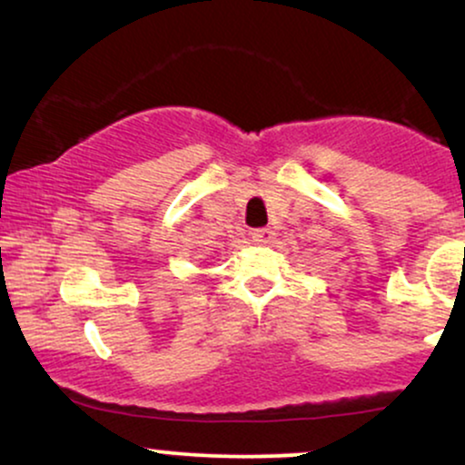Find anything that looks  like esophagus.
<instances>
[{
	"mask_svg": "<svg viewBox=\"0 0 465 465\" xmlns=\"http://www.w3.org/2000/svg\"><path fill=\"white\" fill-rule=\"evenodd\" d=\"M273 231H269V228H256V231H252V242L254 243H269L273 239Z\"/></svg>",
	"mask_w": 465,
	"mask_h": 465,
	"instance_id": "1",
	"label": "esophagus"
}]
</instances>
